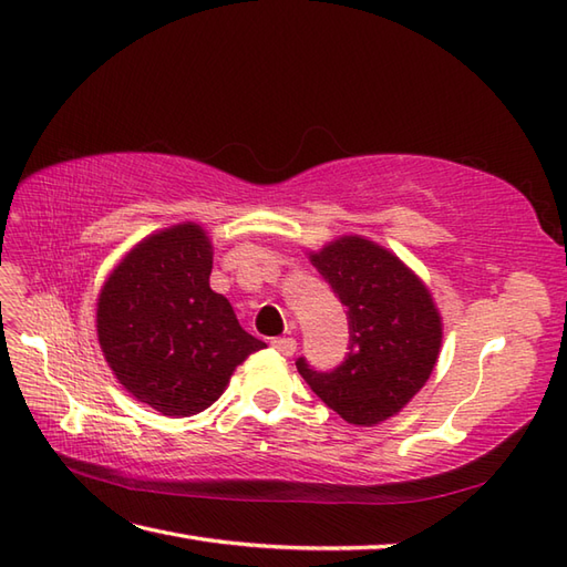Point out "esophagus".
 I'll return each instance as SVG.
<instances>
[{
    "mask_svg": "<svg viewBox=\"0 0 567 567\" xmlns=\"http://www.w3.org/2000/svg\"><path fill=\"white\" fill-rule=\"evenodd\" d=\"M270 348L289 358V354L297 350V340L295 338H270Z\"/></svg>",
    "mask_w": 567,
    "mask_h": 567,
    "instance_id": "obj_1",
    "label": "esophagus"
}]
</instances>
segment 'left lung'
<instances>
[{"label": "left lung", "instance_id": "1", "mask_svg": "<svg viewBox=\"0 0 567 567\" xmlns=\"http://www.w3.org/2000/svg\"><path fill=\"white\" fill-rule=\"evenodd\" d=\"M309 258L348 309L350 352L331 372L313 370L305 358L297 370L350 425L384 423L434 370L442 346L440 311L413 270L362 236H340Z\"/></svg>", "mask_w": 567, "mask_h": 567}]
</instances>
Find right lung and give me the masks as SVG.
I'll list each match as a JSON object with an SVG mask.
<instances>
[{"instance_id": "obj_1", "label": "right lung", "mask_w": 567, "mask_h": 567, "mask_svg": "<svg viewBox=\"0 0 567 567\" xmlns=\"http://www.w3.org/2000/svg\"><path fill=\"white\" fill-rule=\"evenodd\" d=\"M213 244L200 224L152 234L105 280L99 343L117 381L162 415L188 417L213 405L231 372L266 348L209 289Z\"/></svg>"}]
</instances>
